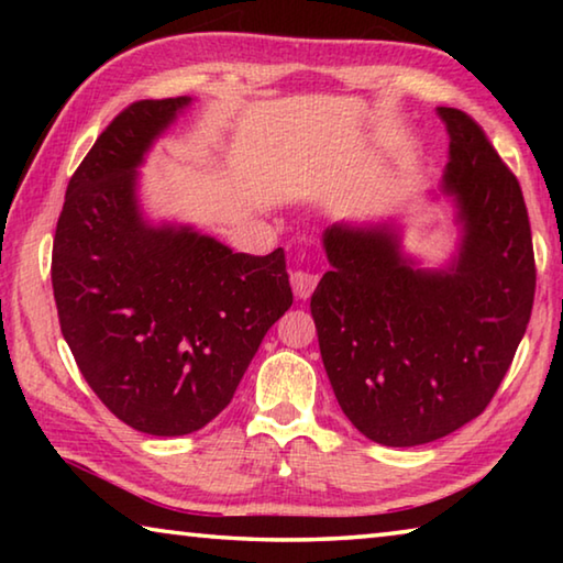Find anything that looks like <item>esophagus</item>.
I'll list each match as a JSON object with an SVG mask.
<instances>
[{"mask_svg": "<svg viewBox=\"0 0 563 563\" xmlns=\"http://www.w3.org/2000/svg\"><path fill=\"white\" fill-rule=\"evenodd\" d=\"M290 285H292V292L298 295L300 300H308L312 290H316V285H318V275L308 273V271H292L290 273Z\"/></svg>", "mask_w": 563, "mask_h": 563, "instance_id": "obj_1", "label": "esophagus"}]
</instances>
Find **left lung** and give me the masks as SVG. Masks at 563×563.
I'll return each mask as SVG.
<instances>
[{"instance_id": "obj_1", "label": "left lung", "mask_w": 563, "mask_h": 563, "mask_svg": "<svg viewBox=\"0 0 563 563\" xmlns=\"http://www.w3.org/2000/svg\"><path fill=\"white\" fill-rule=\"evenodd\" d=\"M437 113L450 133L440 196L460 231L450 261L422 268L395 218L332 223L322 233L332 271L310 300L342 412L385 446L434 442L484 412L537 288L519 180L466 113Z\"/></svg>"}]
</instances>
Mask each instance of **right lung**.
Masks as SVG:
<instances>
[{
    "mask_svg": "<svg viewBox=\"0 0 563 563\" xmlns=\"http://www.w3.org/2000/svg\"><path fill=\"white\" fill-rule=\"evenodd\" d=\"M190 103L136 101L109 123L69 180L52 253L62 335L84 379L121 422L154 437L221 415L292 305L283 247L233 253L144 213L139 168Z\"/></svg>",
    "mask_w": 563,
    "mask_h": 563,
    "instance_id": "right-lung-1",
    "label": "right lung"
}]
</instances>
